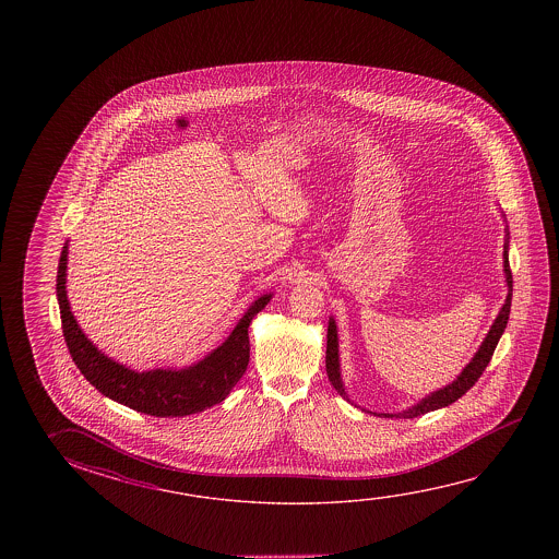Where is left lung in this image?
<instances>
[{
    "label": "left lung",
    "instance_id": "left-lung-1",
    "mask_svg": "<svg viewBox=\"0 0 559 559\" xmlns=\"http://www.w3.org/2000/svg\"><path fill=\"white\" fill-rule=\"evenodd\" d=\"M503 271L504 281L509 286V293H507V300H504L503 308L499 311V316L495 318L493 325L489 333L485 335L481 347L477 348L476 355L469 360V365L460 372L456 380L452 384L440 388L437 392L423 397L421 402L417 405H412L409 409H405L402 413H378V417H402V419H413V417H419L423 413L435 412L440 407H447L450 403L456 402L462 395L466 394L467 390L472 385L476 384L479 380V376L484 374L485 367L489 365V360L493 357L495 347L499 343V338L503 335L504 328H507V321H509V313H511V300H513V275H511V266H509V231H507V239H504V251H503ZM338 341H337V325L335 320L331 318L330 328H328V350H325V370L330 376V382L333 388L337 390L338 395H343L347 402L348 395L345 394V388H343V380H341V370H338Z\"/></svg>",
    "mask_w": 559,
    "mask_h": 559
}]
</instances>
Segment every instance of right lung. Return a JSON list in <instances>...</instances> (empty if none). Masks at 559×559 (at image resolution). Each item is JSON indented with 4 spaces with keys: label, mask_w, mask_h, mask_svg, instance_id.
<instances>
[{
    "label": "right lung",
    "mask_w": 559,
    "mask_h": 559,
    "mask_svg": "<svg viewBox=\"0 0 559 559\" xmlns=\"http://www.w3.org/2000/svg\"><path fill=\"white\" fill-rule=\"evenodd\" d=\"M66 265L68 243L62 249L58 263L56 296L60 306L66 345L74 358L75 367L80 368L90 384L95 385L109 400L154 417H185L204 412L228 397L231 388L238 384L239 378L248 368L249 323L273 296L263 294L261 298H257L221 347L214 348L211 355H206L197 365L181 370L156 368L136 372L115 362L112 358L105 357L80 330L66 294Z\"/></svg>",
    "instance_id": "1"
}]
</instances>
